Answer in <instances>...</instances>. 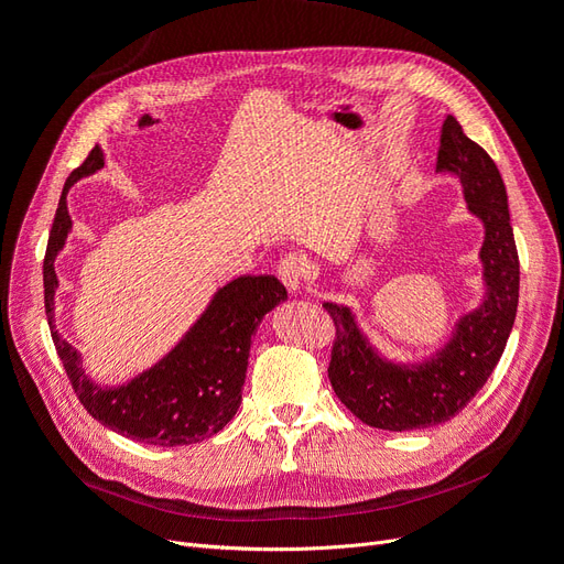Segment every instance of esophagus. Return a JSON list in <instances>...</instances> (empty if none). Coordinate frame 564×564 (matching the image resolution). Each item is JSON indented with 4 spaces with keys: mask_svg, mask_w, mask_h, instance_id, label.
<instances>
[{
    "mask_svg": "<svg viewBox=\"0 0 564 564\" xmlns=\"http://www.w3.org/2000/svg\"><path fill=\"white\" fill-rule=\"evenodd\" d=\"M278 275L292 294H296L303 282L311 275V261L301 253H286L278 265Z\"/></svg>",
    "mask_w": 564,
    "mask_h": 564,
    "instance_id": "obj_1",
    "label": "esophagus"
}]
</instances>
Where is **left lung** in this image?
I'll return each instance as SVG.
<instances>
[{
  "label": "left lung",
  "mask_w": 564,
  "mask_h": 564,
  "mask_svg": "<svg viewBox=\"0 0 564 564\" xmlns=\"http://www.w3.org/2000/svg\"><path fill=\"white\" fill-rule=\"evenodd\" d=\"M437 172L464 183L468 209L482 218L487 299L458 322L454 338L433 360L402 367L371 350L348 308L324 303L334 322L329 357L332 388L350 412L371 429L416 431L454 419L491 377L513 329L520 296V259L510 226L508 195L497 164L447 115L437 150Z\"/></svg>",
  "instance_id": "8db88e82"
}]
</instances>
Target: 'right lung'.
Listing matches in <instances>:
<instances>
[{"label": "right lung", "mask_w": 564, "mask_h": 564, "mask_svg": "<svg viewBox=\"0 0 564 564\" xmlns=\"http://www.w3.org/2000/svg\"><path fill=\"white\" fill-rule=\"evenodd\" d=\"M104 166V150L89 152L67 176L44 253V308L51 338L77 400L106 429L158 447L195 445L216 435L242 402L251 336L263 315L286 299L272 275H242L218 289L195 327L164 360L122 388H98L79 367L77 350L54 329V259L70 230L65 193Z\"/></svg>", "instance_id": "add662e5"}]
</instances>
